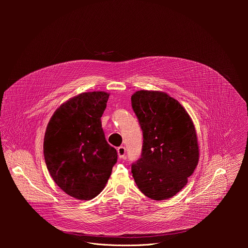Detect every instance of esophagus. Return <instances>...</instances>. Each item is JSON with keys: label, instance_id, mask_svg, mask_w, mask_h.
<instances>
[{"label": "esophagus", "instance_id": "obj_1", "mask_svg": "<svg viewBox=\"0 0 248 248\" xmlns=\"http://www.w3.org/2000/svg\"><path fill=\"white\" fill-rule=\"evenodd\" d=\"M117 154H118V156L120 158H124L125 157V155H126V148L123 147V146H120L117 148Z\"/></svg>", "mask_w": 248, "mask_h": 248}]
</instances>
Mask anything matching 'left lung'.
<instances>
[{"instance_id": "1", "label": "left lung", "mask_w": 248, "mask_h": 248, "mask_svg": "<svg viewBox=\"0 0 248 248\" xmlns=\"http://www.w3.org/2000/svg\"><path fill=\"white\" fill-rule=\"evenodd\" d=\"M132 108L143 135L141 156L132 164L133 177L146 197L170 199L186 185L198 165L194 124L184 108L165 93L137 92Z\"/></svg>"}]
</instances>
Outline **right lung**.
Wrapping results in <instances>:
<instances>
[{"instance_id":"1","label":"right lung","mask_w":248,"mask_h":248,"mask_svg":"<svg viewBox=\"0 0 248 248\" xmlns=\"http://www.w3.org/2000/svg\"><path fill=\"white\" fill-rule=\"evenodd\" d=\"M108 98L104 92L81 93L59 107L46 127V168L55 183L77 200L96 197L117 161L101 123Z\"/></svg>"}]
</instances>
